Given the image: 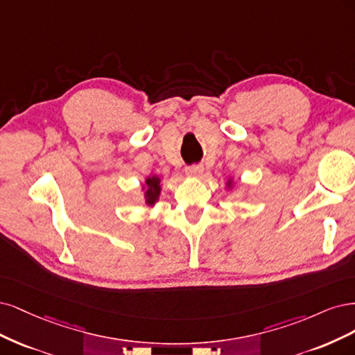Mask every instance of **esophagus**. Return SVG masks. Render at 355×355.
<instances>
[{
    "mask_svg": "<svg viewBox=\"0 0 355 355\" xmlns=\"http://www.w3.org/2000/svg\"><path fill=\"white\" fill-rule=\"evenodd\" d=\"M186 174H187V177H190V178H200L202 174H203V168H202L200 165L189 166V168H186Z\"/></svg>",
    "mask_w": 355,
    "mask_h": 355,
    "instance_id": "1",
    "label": "esophagus"
}]
</instances>
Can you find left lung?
I'll return each mask as SVG.
<instances>
[{"label":"left lung","instance_id":"left-lung-1","mask_svg":"<svg viewBox=\"0 0 355 355\" xmlns=\"http://www.w3.org/2000/svg\"><path fill=\"white\" fill-rule=\"evenodd\" d=\"M234 186H236L234 178H233V177H228V178H227V182H225V189H227V190H233Z\"/></svg>","mask_w":355,"mask_h":355}]
</instances>
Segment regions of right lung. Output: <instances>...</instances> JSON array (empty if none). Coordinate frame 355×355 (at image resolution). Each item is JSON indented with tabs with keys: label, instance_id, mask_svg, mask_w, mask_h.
Here are the masks:
<instances>
[{
	"label": "right lung",
	"instance_id": "obj_1",
	"mask_svg": "<svg viewBox=\"0 0 355 355\" xmlns=\"http://www.w3.org/2000/svg\"><path fill=\"white\" fill-rule=\"evenodd\" d=\"M141 191L147 207L155 208V205L159 202V198H161L162 178L155 174L147 175L141 182Z\"/></svg>",
	"mask_w": 355,
	"mask_h": 355
}]
</instances>
